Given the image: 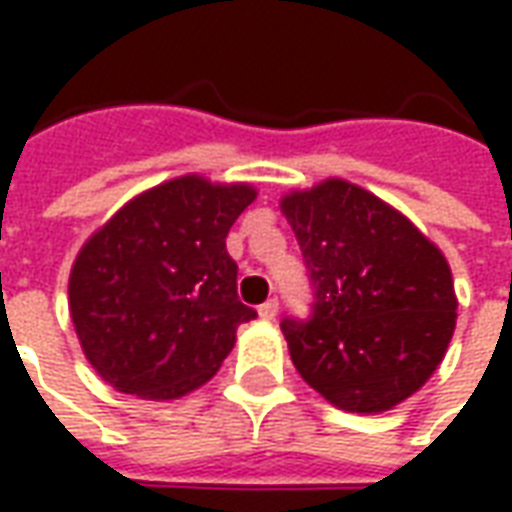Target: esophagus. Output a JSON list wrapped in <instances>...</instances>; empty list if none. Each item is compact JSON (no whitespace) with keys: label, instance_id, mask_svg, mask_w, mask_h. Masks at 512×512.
I'll use <instances>...</instances> for the list:
<instances>
[{"label":"esophagus","instance_id":"esophagus-1","mask_svg":"<svg viewBox=\"0 0 512 512\" xmlns=\"http://www.w3.org/2000/svg\"><path fill=\"white\" fill-rule=\"evenodd\" d=\"M277 312H279L277 299H268L266 304H260V307H257V315H260L263 321H274V318H277Z\"/></svg>","mask_w":512,"mask_h":512}]
</instances>
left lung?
I'll return each instance as SVG.
<instances>
[{
    "label": "left lung",
    "mask_w": 512,
    "mask_h": 512,
    "mask_svg": "<svg viewBox=\"0 0 512 512\" xmlns=\"http://www.w3.org/2000/svg\"><path fill=\"white\" fill-rule=\"evenodd\" d=\"M279 208L315 288L310 321H282L299 376L351 414L395 408L433 376L455 332L447 257L351 180L293 189Z\"/></svg>",
    "instance_id": "1"
}]
</instances>
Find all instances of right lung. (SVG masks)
Segmentation results:
<instances>
[{"instance_id":"obj_1","label":"right lung","mask_w":512,"mask_h":512,"mask_svg":"<svg viewBox=\"0 0 512 512\" xmlns=\"http://www.w3.org/2000/svg\"><path fill=\"white\" fill-rule=\"evenodd\" d=\"M252 183L180 175L136 194L73 260L68 310L87 362L117 392L178 400L211 381L238 326V266L224 238Z\"/></svg>"}]
</instances>
